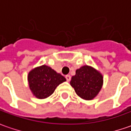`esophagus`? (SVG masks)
Masks as SVG:
<instances>
[{
  "mask_svg": "<svg viewBox=\"0 0 131 131\" xmlns=\"http://www.w3.org/2000/svg\"><path fill=\"white\" fill-rule=\"evenodd\" d=\"M66 79L67 82H69V81L71 80V76H70V75H66Z\"/></svg>",
  "mask_w": 131,
  "mask_h": 131,
  "instance_id": "1",
  "label": "esophagus"
}]
</instances>
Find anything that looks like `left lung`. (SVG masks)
I'll use <instances>...</instances> for the list:
<instances>
[{
    "label": "left lung",
    "instance_id": "left-lung-1",
    "mask_svg": "<svg viewBox=\"0 0 131 131\" xmlns=\"http://www.w3.org/2000/svg\"><path fill=\"white\" fill-rule=\"evenodd\" d=\"M70 84L77 95L86 101L95 98L103 87V77L101 73L90 66H83L77 69Z\"/></svg>",
    "mask_w": 131,
    "mask_h": 131
}]
</instances>
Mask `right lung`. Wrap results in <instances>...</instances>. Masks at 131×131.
Instances as JSON below:
<instances>
[{
	"instance_id": "1",
	"label": "right lung",
	"mask_w": 131,
	"mask_h": 131,
	"mask_svg": "<svg viewBox=\"0 0 131 131\" xmlns=\"http://www.w3.org/2000/svg\"><path fill=\"white\" fill-rule=\"evenodd\" d=\"M66 81L63 76L46 65L33 68L28 75L29 88L33 96L38 99L50 96L58 85Z\"/></svg>"
}]
</instances>
